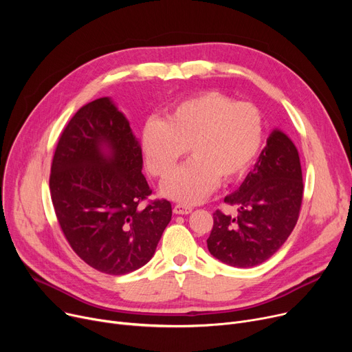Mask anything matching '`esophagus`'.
Wrapping results in <instances>:
<instances>
[{"label": "esophagus", "mask_w": 352, "mask_h": 352, "mask_svg": "<svg viewBox=\"0 0 352 352\" xmlns=\"http://www.w3.org/2000/svg\"><path fill=\"white\" fill-rule=\"evenodd\" d=\"M191 211H192V207L186 206V204H177V206H174V212H175V214H179V215L190 214Z\"/></svg>", "instance_id": "esophagus-1"}]
</instances>
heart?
I'll return each mask as SVG.
<instances>
[{"label": "heart", "instance_id": "1", "mask_svg": "<svg viewBox=\"0 0 352 352\" xmlns=\"http://www.w3.org/2000/svg\"><path fill=\"white\" fill-rule=\"evenodd\" d=\"M263 133V116L254 104L208 91L171 105L164 120L148 118L141 148L148 168L158 178L168 177L190 148L192 158L162 184L161 191L194 204L210 195L219 179L232 182L245 174Z\"/></svg>", "mask_w": 352, "mask_h": 352}]
</instances>
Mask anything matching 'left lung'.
<instances>
[{
    "label": "left lung",
    "mask_w": 352,
    "mask_h": 352,
    "mask_svg": "<svg viewBox=\"0 0 352 352\" xmlns=\"http://www.w3.org/2000/svg\"><path fill=\"white\" fill-rule=\"evenodd\" d=\"M302 171L297 146L281 129H274L252 171L224 202L236 217L217 210L208 251L236 268L260 265L278 251L298 221Z\"/></svg>",
    "instance_id": "1"
}]
</instances>
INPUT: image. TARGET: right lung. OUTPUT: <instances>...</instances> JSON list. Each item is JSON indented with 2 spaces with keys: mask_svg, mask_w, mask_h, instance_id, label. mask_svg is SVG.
<instances>
[{
  "mask_svg": "<svg viewBox=\"0 0 352 352\" xmlns=\"http://www.w3.org/2000/svg\"><path fill=\"white\" fill-rule=\"evenodd\" d=\"M141 170L138 138L111 98L81 107L64 128L51 165L52 206L71 248L97 271L145 265L171 221L170 201L140 206L153 192Z\"/></svg>",
  "mask_w": 352,
  "mask_h": 352,
  "instance_id": "right-lung-1",
  "label": "right lung"
}]
</instances>
